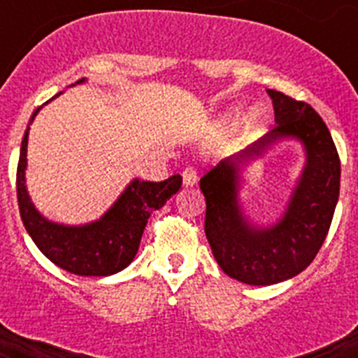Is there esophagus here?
<instances>
[{
  "mask_svg": "<svg viewBox=\"0 0 358 358\" xmlns=\"http://www.w3.org/2000/svg\"><path fill=\"white\" fill-rule=\"evenodd\" d=\"M199 181V176H197V170L194 166H188V169L182 170V182L185 186H195Z\"/></svg>",
  "mask_w": 358,
  "mask_h": 358,
  "instance_id": "1",
  "label": "esophagus"
}]
</instances>
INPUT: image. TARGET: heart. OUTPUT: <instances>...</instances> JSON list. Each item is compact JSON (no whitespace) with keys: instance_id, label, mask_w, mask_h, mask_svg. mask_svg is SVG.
I'll return each instance as SVG.
<instances>
[{"instance_id":"1","label":"heart","mask_w":358,"mask_h":358,"mask_svg":"<svg viewBox=\"0 0 358 358\" xmlns=\"http://www.w3.org/2000/svg\"><path fill=\"white\" fill-rule=\"evenodd\" d=\"M260 118H262V113L258 107H251V109L245 113V115L240 118V125H242L243 131H252V129L260 123Z\"/></svg>"}]
</instances>
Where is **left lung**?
Listing matches in <instances>:
<instances>
[{"mask_svg":"<svg viewBox=\"0 0 358 358\" xmlns=\"http://www.w3.org/2000/svg\"><path fill=\"white\" fill-rule=\"evenodd\" d=\"M267 93L276 127L201 179L204 231L215 260L233 280L258 287L290 280L312 264L328 235L341 188L339 154L327 123L308 103L280 91ZM281 139L303 145L306 166L284 217L273 227H255L238 204L239 166Z\"/></svg>","mask_w":358,"mask_h":358,"instance_id":"1","label":"left lung"}]
</instances>
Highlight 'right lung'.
Segmentation results:
<instances>
[{"mask_svg":"<svg viewBox=\"0 0 358 358\" xmlns=\"http://www.w3.org/2000/svg\"><path fill=\"white\" fill-rule=\"evenodd\" d=\"M82 82H85V78L75 84ZM39 109L31 115L30 123ZM28 131L30 127H27L21 141L15 182L19 213L28 235L50 262L68 273L78 276H110L120 273L134 260L150 213L163 208L166 201L179 192L182 177L177 173L161 182L132 179L118 201L94 222L84 226L52 222L36 210L28 195L24 181Z\"/></svg>","mask_w":358,"mask_h":358,"instance_id":"right-lung-1","label":"right lung"}]
</instances>
